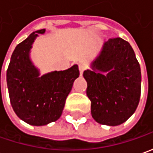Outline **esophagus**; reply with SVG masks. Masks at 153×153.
<instances>
[{
  "label": "esophagus",
  "mask_w": 153,
  "mask_h": 153,
  "mask_svg": "<svg viewBox=\"0 0 153 153\" xmlns=\"http://www.w3.org/2000/svg\"><path fill=\"white\" fill-rule=\"evenodd\" d=\"M79 73H80V74H83V72L85 70V67L84 66L83 64H79Z\"/></svg>",
  "instance_id": "1"
}]
</instances>
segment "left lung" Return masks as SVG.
<instances>
[{"label":"left lung","instance_id":"obj_1","mask_svg":"<svg viewBox=\"0 0 153 153\" xmlns=\"http://www.w3.org/2000/svg\"><path fill=\"white\" fill-rule=\"evenodd\" d=\"M91 67L83 76L93 119L110 126L123 124L134 113L140 97V68L133 48L122 38H111Z\"/></svg>","mask_w":153,"mask_h":153}]
</instances>
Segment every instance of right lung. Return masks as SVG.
I'll return each mask as SVG.
<instances>
[{
  "instance_id": "obj_1",
  "label": "right lung",
  "mask_w": 153,
  "mask_h": 153,
  "mask_svg": "<svg viewBox=\"0 0 153 153\" xmlns=\"http://www.w3.org/2000/svg\"><path fill=\"white\" fill-rule=\"evenodd\" d=\"M33 32L19 43L11 56L7 70L8 93L15 113L27 124L41 126L60 118L65 101L79 71L77 65L64 71H55L39 77L29 60L31 45L37 34Z\"/></svg>"
}]
</instances>
